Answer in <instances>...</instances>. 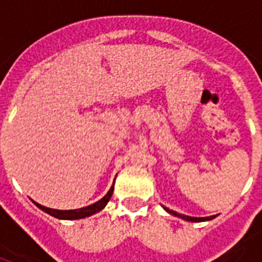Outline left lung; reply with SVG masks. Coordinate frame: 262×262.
I'll use <instances>...</instances> for the list:
<instances>
[{"mask_svg":"<svg viewBox=\"0 0 262 262\" xmlns=\"http://www.w3.org/2000/svg\"><path fill=\"white\" fill-rule=\"evenodd\" d=\"M164 209H166L168 213H171V215H174V216H178V217L187 220V222H204V220H211V219H213V217H216V216H209V217H191V216H186V215H181V213H177L175 211L167 209V208H164Z\"/></svg>","mask_w":262,"mask_h":262,"instance_id":"left-lung-1","label":"left lung"}]
</instances>
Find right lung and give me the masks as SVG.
<instances>
[{"label": "right lung", "instance_id": "right-lung-1", "mask_svg": "<svg viewBox=\"0 0 262 262\" xmlns=\"http://www.w3.org/2000/svg\"><path fill=\"white\" fill-rule=\"evenodd\" d=\"M113 191H114V185L111 186V189L108 190L104 197L102 200H99L98 203L92 204V205H88V207L80 208V209H72V211H59V209H51V208H46L40 205V204H36V207L40 208L42 211H45L49 215L54 216L57 219H68V220H75V219H83V217H87V216L94 215L96 212L102 211L103 208L106 207V204L108 203V200L111 199L113 195Z\"/></svg>", "mask_w": 262, "mask_h": 262}]
</instances>
